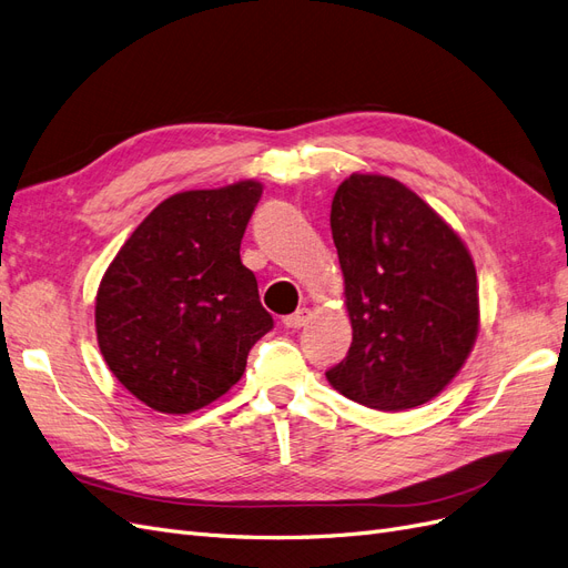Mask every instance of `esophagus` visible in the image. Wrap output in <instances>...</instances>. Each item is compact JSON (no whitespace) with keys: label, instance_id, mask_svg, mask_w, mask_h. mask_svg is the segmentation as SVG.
<instances>
[{"label":"esophagus","instance_id":"34e87169","mask_svg":"<svg viewBox=\"0 0 568 568\" xmlns=\"http://www.w3.org/2000/svg\"><path fill=\"white\" fill-rule=\"evenodd\" d=\"M311 317H313L311 307H298V311H296L294 315H286V317H284V324L288 326V329H301V326H305L307 320H311Z\"/></svg>","mask_w":568,"mask_h":568}]
</instances>
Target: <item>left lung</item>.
Wrapping results in <instances>:
<instances>
[{"label":"left lung","mask_w":568,"mask_h":568,"mask_svg":"<svg viewBox=\"0 0 568 568\" xmlns=\"http://www.w3.org/2000/svg\"><path fill=\"white\" fill-rule=\"evenodd\" d=\"M332 236L353 343L326 382L382 412L436 398L478 336L469 248L412 189L372 173H353L338 184Z\"/></svg>","instance_id":"obj_1"}]
</instances>
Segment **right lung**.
I'll list each match as a JSON object with an SVG mask.
<instances>
[{
    "label": "right lung",
    "mask_w": 568,
    "mask_h": 568,
    "mask_svg": "<svg viewBox=\"0 0 568 568\" xmlns=\"http://www.w3.org/2000/svg\"><path fill=\"white\" fill-rule=\"evenodd\" d=\"M263 184L192 189L159 203L101 277L99 351L136 400L189 415L225 395L272 329L242 239Z\"/></svg>",
    "instance_id": "obj_1"
}]
</instances>
